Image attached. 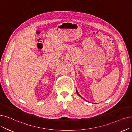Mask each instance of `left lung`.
Masks as SVG:
<instances>
[{"label": "left lung", "instance_id": "8db88e82", "mask_svg": "<svg viewBox=\"0 0 132 132\" xmlns=\"http://www.w3.org/2000/svg\"><path fill=\"white\" fill-rule=\"evenodd\" d=\"M76 92H77V94H78V95H79V96H80V97H81V96H80V94H78V92H77V90H76Z\"/></svg>", "mask_w": 132, "mask_h": 132}]
</instances>
